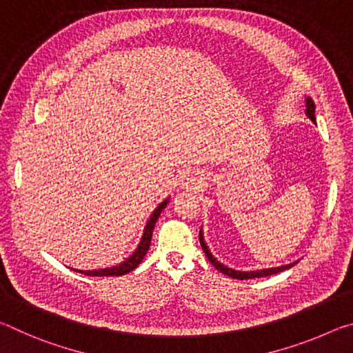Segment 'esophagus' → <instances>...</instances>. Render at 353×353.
I'll return each instance as SVG.
<instances>
[{
  "label": "esophagus",
  "mask_w": 353,
  "mask_h": 353,
  "mask_svg": "<svg viewBox=\"0 0 353 353\" xmlns=\"http://www.w3.org/2000/svg\"><path fill=\"white\" fill-rule=\"evenodd\" d=\"M202 183V177L199 171L196 170H187L182 176V185L187 190H198Z\"/></svg>",
  "instance_id": "1"
}]
</instances>
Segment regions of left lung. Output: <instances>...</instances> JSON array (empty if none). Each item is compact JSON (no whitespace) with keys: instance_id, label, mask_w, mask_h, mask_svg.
I'll list each match as a JSON object with an SVG mask.
<instances>
[{"instance_id":"obj_1","label":"left lung","mask_w":353,"mask_h":353,"mask_svg":"<svg viewBox=\"0 0 353 353\" xmlns=\"http://www.w3.org/2000/svg\"><path fill=\"white\" fill-rule=\"evenodd\" d=\"M314 109H316V107H314L313 99H312V98H305V115H307L310 119H312V121L316 123ZM199 241H201L202 249H204V252H205V255H207L208 261H210L212 265H213L214 268H216V270H218L219 272H223V274H225V276H229V277H232V279H238V280H248V279H256V277H268V276H272V274H277V272H282V271H285V270H290V268H292V266H294L296 263H297V261H292V263H290V265L279 266V268H268V270L235 271V270H232V268L224 266L223 263L218 261V260L214 259V256L212 255L210 249L207 248V244H205V241H204V234H202V229H201V232H199Z\"/></svg>"}]
</instances>
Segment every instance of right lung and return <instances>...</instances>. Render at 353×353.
Masks as SVG:
<instances>
[{
  "mask_svg": "<svg viewBox=\"0 0 353 353\" xmlns=\"http://www.w3.org/2000/svg\"><path fill=\"white\" fill-rule=\"evenodd\" d=\"M168 199H165L162 204H159L157 208L152 212L151 216H149L148 223L145 225V230H143V235H141V240L139 243V246L134 250V254L129 256V259L124 260L123 263H119L117 266H112V268H104V270H97V271H77L81 274H85V276H90V277H109V276H124V274H128L130 271H134L137 266L140 265L145 259V255L148 252L149 246H151V238H152V230H154V225L157 223V219L160 216V213H162L163 208L168 204ZM76 271V270H74Z\"/></svg>",
  "mask_w": 353,
  "mask_h": 353,
  "instance_id": "add662e5",
  "label": "right lung"
}]
</instances>
